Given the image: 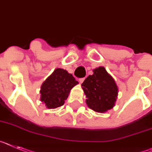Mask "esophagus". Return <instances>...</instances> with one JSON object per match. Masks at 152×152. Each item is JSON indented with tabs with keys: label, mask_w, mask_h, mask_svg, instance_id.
<instances>
[{
	"label": "esophagus",
	"mask_w": 152,
	"mask_h": 152,
	"mask_svg": "<svg viewBox=\"0 0 152 152\" xmlns=\"http://www.w3.org/2000/svg\"><path fill=\"white\" fill-rule=\"evenodd\" d=\"M85 80V78H80V83H83V81Z\"/></svg>",
	"instance_id": "obj_1"
}]
</instances>
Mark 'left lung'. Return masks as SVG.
Returning <instances> with one entry per match:
<instances>
[{
    "mask_svg": "<svg viewBox=\"0 0 152 152\" xmlns=\"http://www.w3.org/2000/svg\"><path fill=\"white\" fill-rule=\"evenodd\" d=\"M87 105L97 113H105L114 106L118 87L113 78L102 66L95 69L82 84Z\"/></svg>",
    "mask_w": 152,
    "mask_h": 152,
    "instance_id": "1",
    "label": "left lung"
}]
</instances>
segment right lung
<instances>
[{
	"label": "right lung",
	"mask_w": 152,
	"mask_h": 152,
	"mask_svg": "<svg viewBox=\"0 0 152 152\" xmlns=\"http://www.w3.org/2000/svg\"><path fill=\"white\" fill-rule=\"evenodd\" d=\"M78 82L72 74L57 68L42 84L40 100L48 109H55L64 104L72 87Z\"/></svg>",
	"instance_id": "1"
}]
</instances>
